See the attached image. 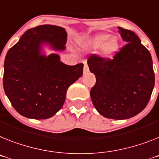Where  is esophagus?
<instances>
[{
  "mask_svg": "<svg viewBox=\"0 0 159 159\" xmlns=\"http://www.w3.org/2000/svg\"><path fill=\"white\" fill-rule=\"evenodd\" d=\"M88 71H89V68H88V65H87V64L85 63V64H84V69H83L84 73H88Z\"/></svg>",
  "mask_w": 159,
  "mask_h": 159,
  "instance_id": "1",
  "label": "esophagus"
}]
</instances>
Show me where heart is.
<instances>
[{
	"instance_id": "1",
	"label": "heart",
	"mask_w": 159,
	"mask_h": 159,
	"mask_svg": "<svg viewBox=\"0 0 159 159\" xmlns=\"http://www.w3.org/2000/svg\"><path fill=\"white\" fill-rule=\"evenodd\" d=\"M90 45L92 48L98 49L103 47L102 56L107 59H112L120 51V43L116 37L111 38V34L100 33L90 39Z\"/></svg>"
}]
</instances>
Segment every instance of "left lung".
<instances>
[{
	"mask_svg": "<svg viewBox=\"0 0 159 159\" xmlns=\"http://www.w3.org/2000/svg\"><path fill=\"white\" fill-rule=\"evenodd\" d=\"M123 47L112 60L92 55L87 64L95 75L90 90L93 104L106 118L125 120L143 111L154 87V73L150 52L132 30L118 27Z\"/></svg>",
	"mask_w": 159,
	"mask_h": 159,
	"instance_id": "1",
	"label": "left lung"
}]
</instances>
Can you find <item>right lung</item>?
I'll use <instances>...</instances> for the list:
<instances>
[{
    "label": "right lung",
    "mask_w": 159,
    "mask_h": 159,
    "mask_svg": "<svg viewBox=\"0 0 159 159\" xmlns=\"http://www.w3.org/2000/svg\"><path fill=\"white\" fill-rule=\"evenodd\" d=\"M67 32L54 25L29 29L8 51L4 64L5 94L20 115L44 120L63 107L69 86L83 73V64L73 66L61 61L58 54L43 53V46L65 51Z\"/></svg>",
    "instance_id": "right-lung-1"
}]
</instances>
